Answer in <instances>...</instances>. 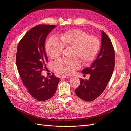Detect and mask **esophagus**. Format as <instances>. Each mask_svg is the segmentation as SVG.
Instances as JSON below:
<instances>
[{
    "mask_svg": "<svg viewBox=\"0 0 131 131\" xmlns=\"http://www.w3.org/2000/svg\"><path fill=\"white\" fill-rule=\"evenodd\" d=\"M68 77L67 76H64V75H62V76L61 77V79H66V78H68Z\"/></svg>",
    "mask_w": 131,
    "mask_h": 131,
    "instance_id": "esophagus-1",
    "label": "esophagus"
}]
</instances>
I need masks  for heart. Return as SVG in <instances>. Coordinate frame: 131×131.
Segmentation results:
<instances>
[{
  "label": "heart",
  "instance_id": "1",
  "mask_svg": "<svg viewBox=\"0 0 131 131\" xmlns=\"http://www.w3.org/2000/svg\"><path fill=\"white\" fill-rule=\"evenodd\" d=\"M60 40L54 36L47 41L45 49L48 56L55 59L61 55L63 47L72 48V59H60L53 63V68L59 74L69 75L83 64H89L93 61L98 53L100 41L93 35H89L85 31L79 29L69 30L61 35Z\"/></svg>",
  "mask_w": 131,
  "mask_h": 131
}]
</instances>
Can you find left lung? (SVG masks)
<instances>
[{
	"instance_id": "1",
	"label": "left lung",
	"mask_w": 131,
	"mask_h": 131,
	"mask_svg": "<svg viewBox=\"0 0 131 131\" xmlns=\"http://www.w3.org/2000/svg\"><path fill=\"white\" fill-rule=\"evenodd\" d=\"M101 47L98 56L92 64L82 70L89 74L88 80L80 79V84L75 90L77 96L84 101L90 102L103 93L112 77L115 66V51L110 39L101 31Z\"/></svg>"
}]
</instances>
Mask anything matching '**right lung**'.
Listing matches in <instances>:
<instances>
[{
    "instance_id": "right-lung-1",
    "label": "right lung",
    "mask_w": 131,
    "mask_h": 131,
    "mask_svg": "<svg viewBox=\"0 0 131 131\" xmlns=\"http://www.w3.org/2000/svg\"><path fill=\"white\" fill-rule=\"evenodd\" d=\"M55 27L47 25L35 26L24 35L17 47L16 63L19 74L29 94L39 101L52 97L59 81L53 74L49 78L41 74L47 62L46 38Z\"/></svg>"
}]
</instances>
